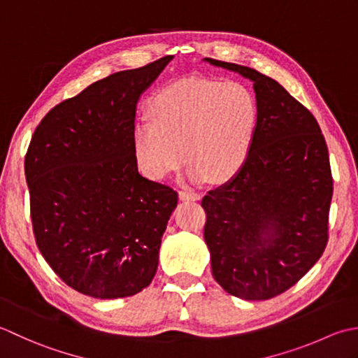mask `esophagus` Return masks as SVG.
<instances>
[{
    "label": "esophagus",
    "mask_w": 358,
    "mask_h": 358,
    "mask_svg": "<svg viewBox=\"0 0 358 358\" xmlns=\"http://www.w3.org/2000/svg\"><path fill=\"white\" fill-rule=\"evenodd\" d=\"M179 198L182 201H199L201 194L193 192V189H182V192H179Z\"/></svg>",
    "instance_id": "1"
}]
</instances>
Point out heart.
I'll list each match as a JSON object with an SVG mask.
<instances>
[{
  "label": "heart",
  "instance_id": "b5f03b06",
  "mask_svg": "<svg viewBox=\"0 0 358 358\" xmlns=\"http://www.w3.org/2000/svg\"><path fill=\"white\" fill-rule=\"evenodd\" d=\"M136 122L133 151L138 169L165 179L189 162L188 178L231 179L243 169L257 129V100L239 82L188 77L165 86Z\"/></svg>",
  "mask_w": 358,
  "mask_h": 358
}]
</instances>
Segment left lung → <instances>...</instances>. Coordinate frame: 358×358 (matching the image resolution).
I'll return each mask as SVG.
<instances>
[{"label": "left lung", "instance_id": "8db88e82", "mask_svg": "<svg viewBox=\"0 0 358 358\" xmlns=\"http://www.w3.org/2000/svg\"><path fill=\"white\" fill-rule=\"evenodd\" d=\"M206 60L252 80L258 109L243 169L201 202L211 272L233 296L268 300L300 281L326 249L334 189L329 152L312 113L276 80Z\"/></svg>", "mask_w": 358, "mask_h": 358}]
</instances>
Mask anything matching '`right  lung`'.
<instances>
[{"label": "right lung", "instance_id": "obj_1", "mask_svg": "<svg viewBox=\"0 0 358 358\" xmlns=\"http://www.w3.org/2000/svg\"><path fill=\"white\" fill-rule=\"evenodd\" d=\"M173 57L120 71L63 100L36 127L24 160L35 243L83 295H136L155 278L178 193L143 178L136 106Z\"/></svg>", "mask_w": 358, "mask_h": 358}]
</instances>
